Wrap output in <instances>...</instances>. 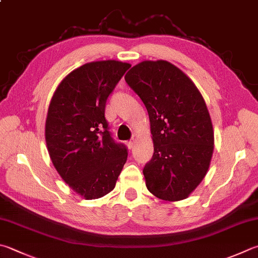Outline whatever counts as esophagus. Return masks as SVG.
<instances>
[{
    "instance_id": "obj_1",
    "label": "esophagus",
    "mask_w": 258,
    "mask_h": 258,
    "mask_svg": "<svg viewBox=\"0 0 258 258\" xmlns=\"http://www.w3.org/2000/svg\"><path fill=\"white\" fill-rule=\"evenodd\" d=\"M135 139H131V140H129V142L127 143V146H128V147L131 149V148H134L135 147Z\"/></svg>"
}]
</instances>
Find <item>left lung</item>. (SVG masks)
<instances>
[{"label": "left lung", "instance_id": "8db88e82", "mask_svg": "<svg viewBox=\"0 0 258 258\" xmlns=\"http://www.w3.org/2000/svg\"><path fill=\"white\" fill-rule=\"evenodd\" d=\"M148 111L154 155L143 169L146 186L165 201L186 199L210 166L215 136L200 91L166 60H145L124 76Z\"/></svg>", "mask_w": 258, "mask_h": 258}]
</instances>
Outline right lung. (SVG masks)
<instances>
[{"label":"right lung","mask_w":258,"mask_h":258,"mask_svg":"<svg viewBox=\"0 0 258 258\" xmlns=\"http://www.w3.org/2000/svg\"><path fill=\"white\" fill-rule=\"evenodd\" d=\"M130 64L92 61L67 75L48 108L45 137L56 171L86 200L110 193L127 162L124 145L111 137L105 103Z\"/></svg>","instance_id":"add662e5"}]
</instances>
